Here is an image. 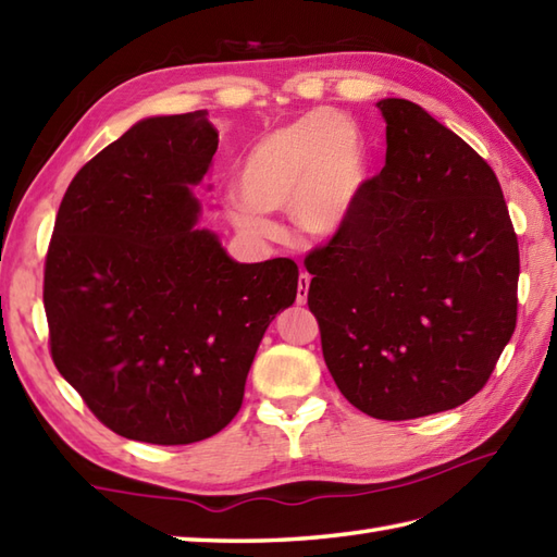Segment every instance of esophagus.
Here are the masks:
<instances>
[{
	"label": "esophagus",
	"mask_w": 557,
	"mask_h": 557,
	"mask_svg": "<svg viewBox=\"0 0 557 557\" xmlns=\"http://www.w3.org/2000/svg\"><path fill=\"white\" fill-rule=\"evenodd\" d=\"M309 285H311L309 272H301V275H299V285H297V304H299V306H304L306 299H309Z\"/></svg>",
	"instance_id": "1"
}]
</instances>
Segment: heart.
<instances>
[{
    "instance_id": "heart-1",
    "label": "heart",
    "mask_w": 557,
    "mask_h": 557,
    "mask_svg": "<svg viewBox=\"0 0 557 557\" xmlns=\"http://www.w3.org/2000/svg\"><path fill=\"white\" fill-rule=\"evenodd\" d=\"M366 176L361 136L330 110L304 114L263 136L248 150L242 193L227 200L236 227L270 236L265 212H289L309 236H333L345 227Z\"/></svg>"
}]
</instances>
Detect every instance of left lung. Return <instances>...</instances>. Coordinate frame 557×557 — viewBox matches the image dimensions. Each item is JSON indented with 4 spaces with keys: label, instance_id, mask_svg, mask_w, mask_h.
<instances>
[{
    "label": "left lung",
    "instance_id": "left-lung-1",
    "mask_svg": "<svg viewBox=\"0 0 557 557\" xmlns=\"http://www.w3.org/2000/svg\"><path fill=\"white\" fill-rule=\"evenodd\" d=\"M385 168L304 258L339 393L383 421L455 409L517 325L519 246L491 164L419 104L377 102Z\"/></svg>",
    "mask_w": 557,
    "mask_h": 557
}]
</instances>
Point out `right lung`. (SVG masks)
Wrapping results in <instances>:
<instances>
[{
  "mask_svg": "<svg viewBox=\"0 0 557 557\" xmlns=\"http://www.w3.org/2000/svg\"><path fill=\"white\" fill-rule=\"evenodd\" d=\"M218 150L208 112L150 116L83 164L59 206L42 301L57 371L128 441H206L242 409L268 325L297 299L292 258L236 263L196 230Z\"/></svg>",
  "mask_w": 557,
  "mask_h": 557,
  "instance_id": "obj_1",
  "label": "right lung"
}]
</instances>
